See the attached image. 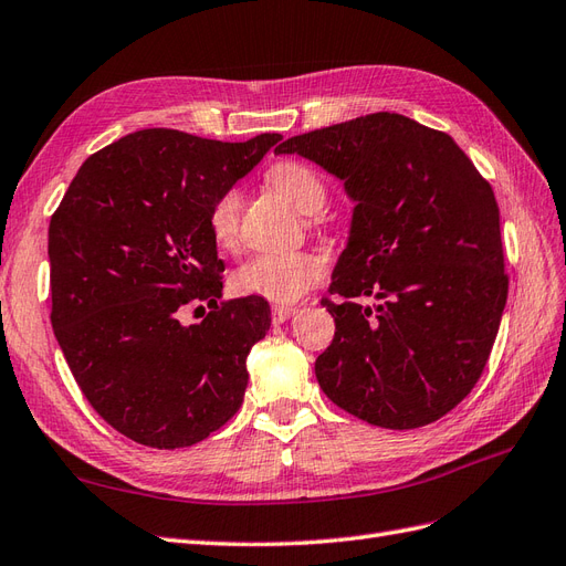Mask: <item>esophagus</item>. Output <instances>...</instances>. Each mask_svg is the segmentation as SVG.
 I'll use <instances>...</instances> for the list:
<instances>
[{
	"label": "esophagus",
	"instance_id": "obj_1",
	"mask_svg": "<svg viewBox=\"0 0 566 566\" xmlns=\"http://www.w3.org/2000/svg\"><path fill=\"white\" fill-rule=\"evenodd\" d=\"M296 315V308L294 305H272V322L274 325H282V322H286L289 317Z\"/></svg>",
	"mask_w": 566,
	"mask_h": 566
}]
</instances>
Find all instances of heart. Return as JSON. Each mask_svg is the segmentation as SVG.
Masks as SVG:
<instances>
[{
  "label": "heart",
  "mask_w": 566,
  "mask_h": 566,
  "mask_svg": "<svg viewBox=\"0 0 566 566\" xmlns=\"http://www.w3.org/2000/svg\"><path fill=\"white\" fill-rule=\"evenodd\" d=\"M270 185L301 213H315L327 201L322 177L301 160H277L268 170ZM244 197L237 187L224 189L208 211V228L220 249H234L239 216ZM325 258L313 251H270L258 253L239 265L232 284L241 296H258L272 303H294L325 280Z\"/></svg>",
  "instance_id": "1"
}]
</instances>
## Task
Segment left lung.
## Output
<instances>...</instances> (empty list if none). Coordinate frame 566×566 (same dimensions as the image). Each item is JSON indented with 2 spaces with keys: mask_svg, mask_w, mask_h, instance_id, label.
<instances>
[{
  "mask_svg": "<svg viewBox=\"0 0 566 566\" xmlns=\"http://www.w3.org/2000/svg\"><path fill=\"white\" fill-rule=\"evenodd\" d=\"M344 180L350 239L322 298L336 322L319 389L367 424L417 429L474 389L505 311L500 211L453 137L369 113L282 142ZM380 305L365 310L358 297Z\"/></svg>",
  "mask_w": 566,
  "mask_h": 566,
  "instance_id": "8db88e82",
  "label": "left lung"
}]
</instances>
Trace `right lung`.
<instances>
[{"label": "right lung", "instance_id": "obj_1", "mask_svg": "<svg viewBox=\"0 0 566 566\" xmlns=\"http://www.w3.org/2000/svg\"><path fill=\"white\" fill-rule=\"evenodd\" d=\"M280 139L151 127L92 154L63 193L50 222L52 327L80 391L127 439L187 448L244 400L247 355L270 329V305L220 301L208 211ZM199 302L212 311L185 326Z\"/></svg>", "mask_w": 566, "mask_h": 566}]
</instances>
